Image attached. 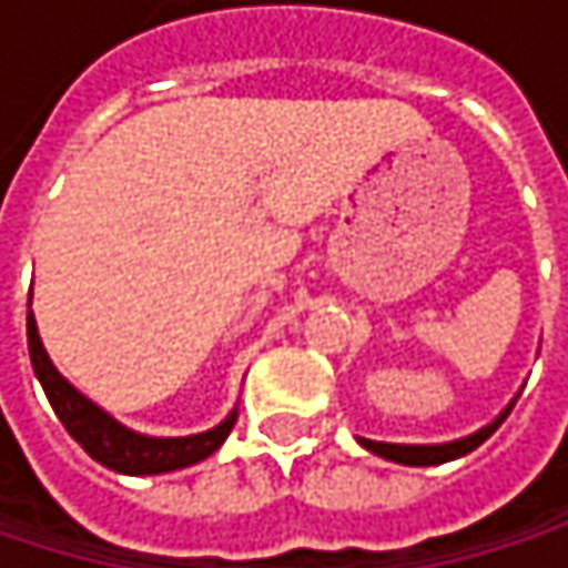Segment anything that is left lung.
I'll use <instances>...</instances> for the list:
<instances>
[{
  "label": "left lung",
  "mask_w": 568,
  "mask_h": 568,
  "mask_svg": "<svg viewBox=\"0 0 568 568\" xmlns=\"http://www.w3.org/2000/svg\"><path fill=\"white\" fill-rule=\"evenodd\" d=\"M516 397H513L510 404H507V407H504L490 424H484L480 430H474V434H467V437H457V440H444V444H385V440L358 437V444H362L365 450H372V454L385 457V460L404 464V467H437V464H447V460H457V457H464V454L477 450V447H480V444H484V440H487V437H490V434L507 420V414L513 410Z\"/></svg>",
  "instance_id": "1"
}]
</instances>
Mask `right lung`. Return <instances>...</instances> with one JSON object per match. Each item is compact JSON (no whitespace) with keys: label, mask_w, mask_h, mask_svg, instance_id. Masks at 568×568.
Returning <instances> with one entry per match:
<instances>
[{"label":"right lung","mask_w":568,"mask_h":568,"mask_svg":"<svg viewBox=\"0 0 568 568\" xmlns=\"http://www.w3.org/2000/svg\"><path fill=\"white\" fill-rule=\"evenodd\" d=\"M29 355H32L36 378L45 388V397L58 414V420L64 424V430L84 447V454L91 460H98L101 467H108L114 474L151 477V474H171V470L193 467V464L206 460L213 450H220V444L230 437V430L236 424L240 404L216 427L186 434V437H151V434H138V430L124 427L118 417H111L91 397L81 395L58 372L55 362L49 358V352L42 345L32 312H29Z\"/></svg>","instance_id":"right-lung-1"}]
</instances>
